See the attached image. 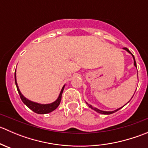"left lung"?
I'll return each instance as SVG.
<instances>
[{"label":"left lung","instance_id":"left-lung-1","mask_svg":"<svg viewBox=\"0 0 148 148\" xmlns=\"http://www.w3.org/2000/svg\"><path fill=\"white\" fill-rule=\"evenodd\" d=\"M124 49H125V50H126L128 52V53H130V54H132V57H133V59H134V65H135V66L137 68V64H136V62H135V57H134V56H133V54H132V53H131L130 51H129V49H127V48H123ZM86 104H87L88 106H89V107H90L91 109H92V110H95V111H96V112H99V113H100V114H112V113H114V112H117V111H118L119 110H120L121 108H122V107H120V108H119V109H117V110H114V111H112V112H107V111H102V110H99V109H97V108H96V107H92V105H91V104H88L87 102H86ZM125 106V105H124ZM123 106V107H124Z\"/></svg>","mask_w":148,"mask_h":148}]
</instances>
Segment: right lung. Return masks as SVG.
<instances>
[{
  "label": "right lung",
  "instance_id": "1",
  "mask_svg": "<svg viewBox=\"0 0 148 148\" xmlns=\"http://www.w3.org/2000/svg\"><path fill=\"white\" fill-rule=\"evenodd\" d=\"M15 82H16L18 92L19 95H20V97L21 99L22 102L24 103L28 108L31 109L32 111H34V112L37 113V114H47V113L51 112L52 111L56 110V109L59 107V104H60L61 99H62V93H63L64 89V86H65V85H64L62 90H61L60 94H59V97L57 98V99H56L55 102L50 103V104H39V103L32 102V101H30L29 99H26V98L22 95L21 92L20 90H19L17 82H16V72H15Z\"/></svg>",
  "mask_w": 148,
  "mask_h": 148
}]
</instances>
